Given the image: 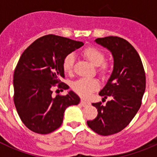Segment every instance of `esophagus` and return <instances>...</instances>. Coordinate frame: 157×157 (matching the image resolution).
Instances as JSON below:
<instances>
[{"instance_id":"esophagus-1","label":"esophagus","mask_w":157,"mask_h":157,"mask_svg":"<svg viewBox=\"0 0 157 157\" xmlns=\"http://www.w3.org/2000/svg\"><path fill=\"white\" fill-rule=\"evenodd\" d=\"M80 104H81L82 106H83V107H86V106H88V105H90V102H88V101H86L85 100H81V101H80Z\"/></svg>"}]
</instances>
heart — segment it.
<instances>
[{"instance_id":"b5f03b06","label":"heart","mask_w":157,"mask_h":157,"mask_svg":"<svg viewBox=\"0 0 157 157\" xmlns=\"http://www.w3.org/2000/svg\"><path fill=\"white\" fill-rule=\"evenodd\" d=\"M83 57L90 62L94 66L97 67V71L101 76H105L109 73V64L105 61V55L103 52L95 47H87L82 52ZM75 63V56L72 53H69L64 56L62 63L63 70L66 73H71ZM99 84L96 80L81 78L75 82L72 85V89L79 94L81 97L87 98L93 92L98 90Z\"/></svg>"}]
</instances>
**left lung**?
<instances>
[{
	"mask_svg": "<svg viewBox=\"0 0 157 157\" xmlns=\"http://www.w3.org/2000/svg\"><path fill=\"white\" fill-rule=\"evenodd\" d=\"M95 41L112 52L114 69L99 93L105 105L93 103L98 116L87 125L100 135L116 134L125 128L139 110L145 90V72L139 54L127 40L116 36L99 37Z\"/></svg>",
	"mask_w": 157,
	"mask_h": 157,
	"instance_id": "left-lung-1",
	"label": "left lung"
}]
</instances>
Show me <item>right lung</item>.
Wrapping results in <instances>:
<instances>
[{"label": "right lung", "instance_id": "right-lung-1", "mask_svg": "<svg viewBox=\"0 0 157 157\" xmlns=\"http://www.w3.org/2000/svg\"><path fill=\"white\" fill-rule=\"evenodd\" d=\"M84 45L60 36L48 34L29 45L14 71V103L24 125L40 134L52 133L61 126L65 109L79 103L74 92L52 95L54 87L68 89L62 82L64 56Z\"/></svg>", "mask_w": 157, "mask_h": 157}]
</instances>
